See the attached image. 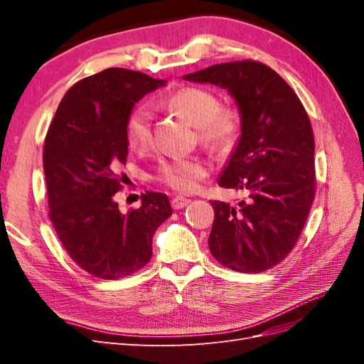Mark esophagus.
Masks as SVG:
<instances>
[{"label": "esophagus", "instance_id": "34e87169", "mask_svg": "<svg viewBox=\"0 0 364 364\" xmlns=\"http://www.w3.org/2000/svg\"><path fill=\"white\" fill-rule=\"evenodd\" d=\"M190 202H191L190 199H185V197H182V196H176V197H173V199H171V206L174 209H182L183 206H186Z\"/></svg>", "mask_w": 364, "mask_h": 364}]
</instances>
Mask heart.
Listing matches in <instances>:
<instances>
[{
    "label": "heart",
    "mask_w": 364,
    "mask_h": 364,
    "mask_svg": "<svg viewBox=\"0 0 364 364\" xmlns=\"http://www.w3.org/2000/svg\"><path fill=\"white\" fill-rule=\"evenodd\" d=\"M168 106L181 112L193 126L202 142L214 149H225L238 136V112L230 106H220L218 97L205 87H183L168 98ZM126 136L134 150H146L151 144V111L146 105L135 107L126 123ZM208 165L199 158L164 162L158 179L179 193H193L206 178Z\"/></svg>",
    "instance_id": "b5f03b06"
}]
</instances>
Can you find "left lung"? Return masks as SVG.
I'll return each mask as SVG.
<instances>
[{
    "instance_id": "8db88e82",
    "label": "left lung",
    "mask_w": 364,
    "mask_h": 364,
    "mask_svg": "<svg viewBox=\"0 0 364 364\" xmlns=\"http://www.w3.org/2000/svg\"><path fill=\"white\" fill-rule=\"evenodd\" d=\"M223 87L237 103L241 135L218 185L245 193L237 206L214 200L208 238L225 267L259 273L294 247L314 199V136L290 85L255 60L218 63L183 75Z\"/></svg>"
}]
</instances>
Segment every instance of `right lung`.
Returning a JSON list of instances; mask_svg holds the SVG:
<instances>
[{"label": "right lung", "instance_id": "1", "mask_svg": "<svg viewBox=\"0 0 364 364\" xmlns=\"http://www.w3.org/2000/svg\"><path fill=\"white\" fill-rule=\"evenodd\" d=\"M165 80L126 68L82 79L63 95L43 144L50 220L77 266L95 278L118 279L151 258L155 230L171 215L167 194L146 193L127 214L114 196L126 164L127 118Z\"/></svg>", "mask_w": 364, "mask_h": 364}]
</instances>
